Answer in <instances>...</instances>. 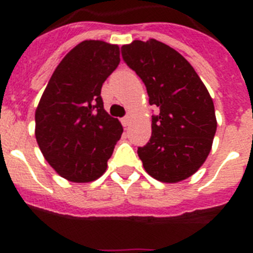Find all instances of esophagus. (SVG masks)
Masks as SVG:
<instances>
[{"instance_id": "1", "label": "esophagus", "mask_w": 253, "mask_h": 253, "mask_svg": "<svg viewBox=\"0 0 253 253\" xmlns=\"http://www.w3.org/2000/svg\"><path fill=\"white\" fill-rule=\"evenodd\" d=\"M130 120H131V118H130V116H129V115L124 116V118H123V119H122L123 126H128V125L130 124Z\"/></svg>"}]
</instances>
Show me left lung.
<instances>
[{"label":"left lung","instance_id":"obj_1","mask_svg":"<svg viewBox=\"0 0 253 253\" xmlns=\"http://www.w3.org/2000/svg\"><path fill=\"white\" fill-rule=\"evenodd\" d=\"M122 54L142 78L149 105L160 109L152 118V135L138 156L149 176L176 184L193 176L208 158L216 131L213 100L193 66L156 39L134 40Z\"/></svg>","mask_w":253,"mask_h":253}]
</instances>
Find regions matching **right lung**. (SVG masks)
Wrapping results in <instances>:
<instances>
[{"mask_svg": "<svg viewBox=\"0 0 253 253\" xmlns=\"http://www.w3.org/2000/svg\"><path fill=\"white\" fill-rule=\"evenodd\" d=\"M120 63V49L84 40L51 75L35 110V138L58 175L77 184L97 180L107 169L123 126L105 111L101 87Z\"/></svg>", "mask_w": 253, "mask_h": 253, "instance_id": "1", "label": "right lung"}]
</instances>
